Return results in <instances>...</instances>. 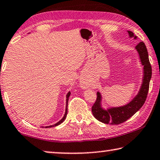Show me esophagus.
<instances>
[{"instance_id":"esophagus-1","label":"esophagus","mask_w":160,"mask_h":160,"mask_svg":"<svg viewBox=\"0 0 160 160\" xmlns=\"http://www.w3.org/2000/svg\"><path fill=\"white\" fill-rule=\"evenodd\" d=\"M82 86L83 88H85V87H86V86H85L84 84H83V83H82Z\"/></svg>"}]
</instances>
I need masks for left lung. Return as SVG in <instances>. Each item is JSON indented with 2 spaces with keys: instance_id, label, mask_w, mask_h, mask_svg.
Here are the masks:
<instances>
[{
  "instance_id": "8db88e82",
  "label": "left lung",
  "mask_w": 160,
  "mask_h": 160,
  "mask_svg": "<svg viewBox=\"0 0 160 160\" xmlns=\"http://www.w3.org/2000/svg\"><path fill=\"white\" fill-rule=\"evenodd\" d=\"M130 38H133L136 40L137 36L131 31H128ZM141 62L143 66V78L140 91L135 96V98L125 106L120 107H111L104 109L102 107V96L100 92H97L96 101L92 106V113L93 116L100 122L106 124L118 125L126 121L132 117L136 112L141 108L145 103L148 96L150 82L152 77V67L148 57V49L143 42H140L135 47Z\"/></svg>"
}]
</instances>
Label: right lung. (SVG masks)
<instances>
[{
  "mask_svg": "<svg viewBox=\"0 0 160 160\" xmlns=\"http://www.w3.org/2000/svg\"><path fill=\"white\" fill-rule=\"evenodd\" d=\"M70 94H71L70 91H69V92H68V93L67 94V100H66V109H65V113H64V117H63L62 118L61 120H60L59 122H57V123L54 124V125H49V126H46V127H45L46 128H52V127H55V126H57V125H60V124L62 123V122H64V120H65V118H66V117H67V106H68V101H69V96H70ZM42 128H44V127H42Z\"/></svg>",
  "mask_w": 160,
  "mask_h": 160,
  "instance_id": "obj_1",
  "label": "right lung"
}]
</instances>
